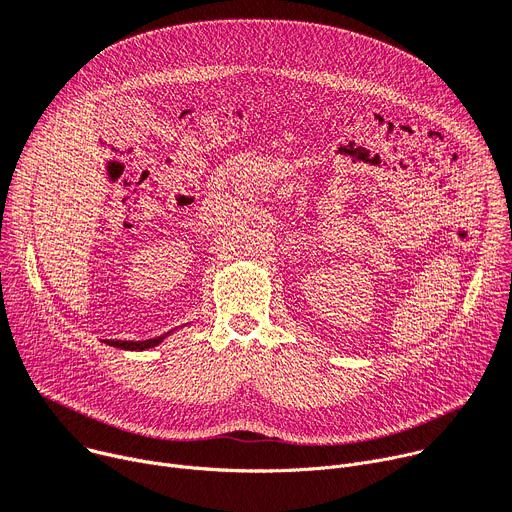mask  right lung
<instances>
[{
  "instance_id": "right-lung-1",
  "label": "right lung",
  "mask_w": 512,
  "mask_h": 512,
  "mask_svg": "<svg viewBox=\"0 0 512 512\" xmlns=\"http://www.w3.org/2000/svg\"><path fill=\"white\" fill-rule=\"evenodd\" d=\"M167 335H169V333H167ZM167 335L155 337V339H147V341H104V343H108V345H112V347H118V349H124V351H145V349H153V347H157L159 343H163V339H165Z\"/></svg>"
}]
</instances>
